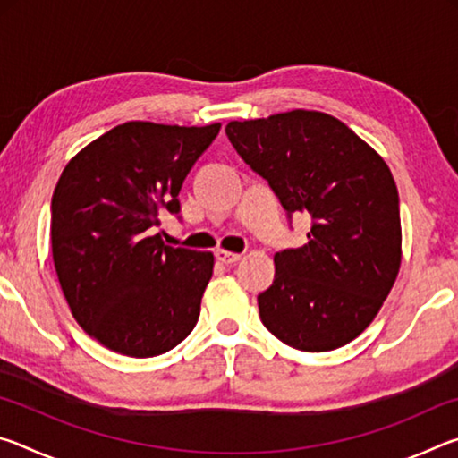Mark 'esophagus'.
I'll return each instance as SVG.
<instances>
[{
    "label": "esophagus",
    "instance_id": "obj_1",
    "mask_svg": "<svg viewBox=\"0 0 458 458\" xmlns=\"http://www.w3.org/2000/svg\"><path fill=\"white\" fill-rule=\"evenodd\" d=\"M216 259H218L220 262H224V265H232V262H238L240 260V254L238 252L224 250V248H218V250H216Z\"/></svg>",
    "mask_w": 458,
    "mask_h": 458
}]
</instances>
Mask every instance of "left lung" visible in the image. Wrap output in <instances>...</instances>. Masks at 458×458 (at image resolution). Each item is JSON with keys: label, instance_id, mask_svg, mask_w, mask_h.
Wrapping results in <instances>:
<instances>
[{"label": "left lung", "instance_id": "obj_1", "mask_svg": "<svg viewBox=\"0 0 458 458\" xmlns=\"http://www.w3.org/2000/svg\"><path fill=\"white\" fill-rule=\"evenodd\" d=\"M226 135L289 218L311 216L307 244L275 254V281L259 294L262 323L301 352L350 344L374 321L400 270V199L390 167L319 111L230 121Z\"/></svg>", "mask_w": 458, "mask_h": 458}]
</instances>
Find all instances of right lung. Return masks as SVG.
<instances>
[{
	"mask_svg": "<svg viewBox=\"0 0 458 458\" xmlns=\"http://www.w3.org/2000/svg\"><path fill=\"white\" fill-rule=\"evenodd\" d=\"M129 121L68 161L52 196V259L81 327L129 358L174 350L199 317L212 252L165 246L164 212L180 214L185 175L220 133Z\"/></svg>",
	"mask_w": 458,
	"mask_h": 458,
	"instance_id": "right-lung-1",
	"label": "right lung"
}]
</instances>
